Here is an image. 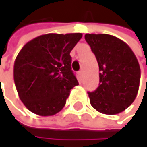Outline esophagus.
I'll return each instance as SVG.
<instances>
[{"label": "esophagus", "instance_id": "obj_1", "mask_svg": "<svg viewBox=\"0 0 147 147\" xmlns=\"http://www.w3.org/2000/svg\"><path fill=\"white\" fill-rule=\"evenodd\" d=\"M83 74H84L83 70H79V71L78 72V76L79 78H83Z\"/></svg>", "mask_w": 147, "mask_h": 147}]
</instances>
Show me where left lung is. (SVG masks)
<instances>
[{"label": "left lung", "instance_id": "1", "mask_svg": "<svg viewBox=\"0 0 147 147\" xmlns=\"http://www.w3.org/2000/svg\"><path fill=\"white\" fill-rule=\"evenodd\" d=\"M96 56L100 86L88 92L93 109L105 115L124 111L135 100L139 87L140 67L131 48L109 34L84 35Z\"/></svg>", "mask_w": 147, "mask_h": 147}]
</instances>
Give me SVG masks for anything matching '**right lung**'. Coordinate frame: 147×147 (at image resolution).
<instances>
[{
    "instance_id": "obj_1",
    "label": "right lung",
    "mask_w": 147,
    "mask_h": 147,
    "mask_svg": "<svg viewBox=\"0 0 147 147\" xmlns=\"http://www.w3.org/2000/svg\"><path fill=\"white\" fill-rule=\"evenodd\" d=\"M82 33H48L27 42L14 63L18 96L31 112L50 116L65 106L78 82L71 70L70 51Z\"/></svg>"
}]
</instances>
